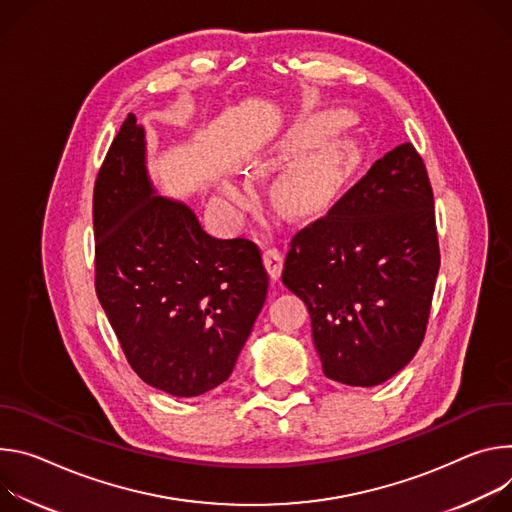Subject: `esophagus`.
<instances>
[{"mask_svg":"<svg viewBox=\"0 0 512 512\" xmlns=\"http://www.w3.org/2000/svg\"><path fill=\"white\" fill-rule=\"evenodd\" d=\"M262 260H264V266H266V272L272 280L280 278V272H282V254L280 250L276 248H266L264 254H262Z\"/></svg>","mask_w":512,"mask_h":512,"instance_id":"34e87169","label":"esophagus"}]
</instances>
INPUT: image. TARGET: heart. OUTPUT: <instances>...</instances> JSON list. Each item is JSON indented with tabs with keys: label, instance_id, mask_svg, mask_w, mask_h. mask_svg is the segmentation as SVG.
<instances>
[{
	"label": "heart",
	"instance_id": "obj_1",
	"mask_svg": "<svg viewBox=\"0 0 512 512\" xmlns=\"http://www.w3.org/2000/svg\"><path fill=\"white\" fill-rule=\"evenodd\" d=\"M223 191H225L227 197L234 199V201H246V197H248V193H246L240 185H232V183H227V185L223 187ZM317 193H319V183H317V179H313V177H303V179H299V181L293 183V187H291V201H293L297 207H307V205H311V203L315 201Z\"/></svg>",
	"mask_w": 512,
	"mask_h": 512
}]
</instances>
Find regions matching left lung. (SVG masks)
<instances>
[{"instance_id":"1","label":"left lung","mask_w":512,"mask_h":512,"mask_svg":"<svg viewBox=\"0 0 512 512\" xmlns=\"http://www.w3.org/2000/svg\"><path fill=\"white\" fill-rule=\"evenodd\" d=\"M282 282L309 313L323 374L376 386L417 354L439 272L435 203L421 154L396 146L293 236Z\"/></svg>"}]
</instances>
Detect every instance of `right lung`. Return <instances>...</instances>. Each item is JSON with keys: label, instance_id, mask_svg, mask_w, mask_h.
<instances>
[{"label": "right lung", "instance_id": "right-lung-1", "mask_svg": "<svg viewBox=\"0 0 512 512\" xmlns=\"http://www.w3.org/2000/svg\"><path fill=\"white\" fill-rule=\"evenodd\" d=\"M93 232L95 293L132 370L185 399L230 378L268 293L260 250L154 197L134 113L97 173Z\"/></svg>", "mask_w": 512, "mask_h": 512}]
</instances>
